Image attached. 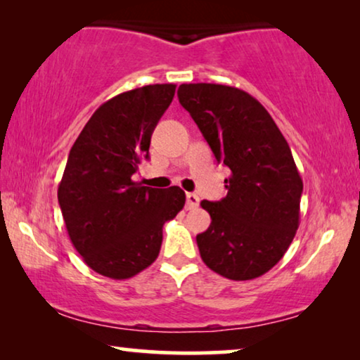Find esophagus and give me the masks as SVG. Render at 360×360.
I'll return each mask as SVG.
<instances>
[{
    "mask_svg": "<svg viewBox=\"0 0 360 360\" xmlns=\"http://www.w3.org/2000/svg\"><path fill=\"white\" fill-rule=\"evenodd\" d=\"M198 203H200L198 195H195V193H186V208H188V210H195L196 206H198Z\"/></svg>",
    "mask_w": 360,
    "mask_h": 360,
    "instance_id": "esophagus-1",
    "label": "esophagus"
}]
</instances>
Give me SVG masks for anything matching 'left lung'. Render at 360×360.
Here are the masks:
<instances>
[{
  "instance_id": "left-lung-1",
  "label": "left lung",
  "mask_w": 360,
  "mask_h": 360,
  "mask_svg": "<svg viewBox=\"0 0 360 360\" xmlns=\"http://www.w3.org/2000/svg\"><path fill=\"white\" fill-rule=\"evenodd\" d=\"M176 95L216 160L231 170L228 195L201 201L211 216L196 236L201 259L226 278H257L283 257L300 224L303 181L288 142L267 110L239 88L185 83Z\"/></svg>"
}]
</instances>
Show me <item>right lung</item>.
Returning <instances> with one entry per match:
<instances>
[{"instance_id": "obj_1", "label": "right lung", "mask_w": 360, "mask_h": 360, "mask_svg": "<svg viewBox=\"0 0 360 360\" xmlns=\"http://www.w3.org/2000/svg\"><path fill=\"white\" fill-rule=\"evenodd\" d=\"M175 85L124 91L98 108L68 154L58 205L73 248L105 277L131 278L149 267L162 228L185 205L179 186L150 188L132 180L149 159L150 136Z\"/></svg>"}]
</instances>
